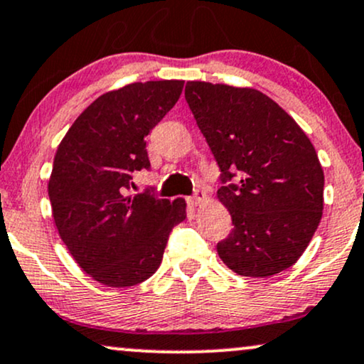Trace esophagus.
I'll return each mask as SVG.
<instances>
[{
	"mask_svg": "<svg viewBox=\"0 0 364 364\" xmlns=\"http://www.w3.org/2000/svg\"><path fill=\"white\" fill-rule=\"evenodd\" d=\"M205 191L203 190H196L195 191V195H193V196H190V198H188V201H190V203L191 205H200L201 203V201H203L205 200Z\"/></svg>",
	"mask_w": 364,
	"mask_h": 364,
	"instance_id": "esophagus-1",
	"label": "esophagus"
}]
</instances>
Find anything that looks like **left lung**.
<instances>
[{
	"label": "left lung",
	"mask_w": 364,
	"mask_h": 364,
	"mask_svg": "<svg viewBox=\"0 0 364 364\" xmlns=\"http://www.w3.org/2000/svg\"><path fill=\"white\" fill-rule=\"evenodd\" d=\"M185 99L220 168L233 228L216 243L243 277L289 269L323 216L324 173L314 146L279 104L255 89L188 82Z\"/></svg>",
	"instance_id": "8db88e82"
}]
</instances>
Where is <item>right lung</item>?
I'll list each match as a JSON object with an SVG mask.
<instances>
[{"mask_svg": "<svg viewBox=\"0 0 364 364\" xmlns=\"http://www.w3.org/2000/svg\"><path fill=\"white\" fill-rule=\"evenodd\" d=\"M183 84L137 82L100 95L55 154L48 181L55 225L77 264L109 287L149 279L171 230L186 218L183 198L127 195L134 171L151 169L146 136L178 102Z\"/></svg>", "mask_w": 364, "mask_h": 364, "instance_id": "right-lung-1", "label": "right lung"}]
</instances>
